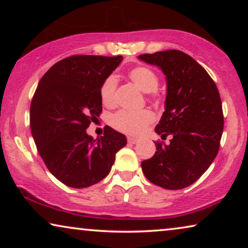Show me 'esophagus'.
Segmentation results:
<instances>
[{
  "label": "esophagus",
  "mask_w": 248,
  "mask_h": 248,
  "mask_svg": "<svg viewBox=\"0 0 248 248\" xmlns=\"http://www.w3.org/2000/svg\"><path fill=\"white\" fill-rule=\"evenodd\" d=\"M127 142H128V143H131V144H135V143H138V142H139V139L128 137L127 138Z\"/></svg>",
  "instance_id": "34e87169"
}]
</instances>
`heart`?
Listing matches in <instances>:
<instances>
[{
    "label": "heart",
    "mask_w": 248,
    "mask_h": 248,
    "mask_svg": "<svg viewBox=\"0 0 248 248\" xmlns=\"http://www.w3.org/2000/svg\"><path fill=\"white\" fill-rule=\"evenodd\" d=\"M128 78L141 91L145 93H155L159 86L158 76L148 66H137L128 72ZM116 77H107L100 87L101 101L105 106L111 107L116 103ZM155 120L154 114L150 110L141 111L121 110L114 114L110 118L111 126L116 130L127 134H140L149 124Z\"/></svg>",
    "instance_id": "obj_1"
}]
</instances>
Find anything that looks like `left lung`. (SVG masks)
Wrapping results in <instances>:
<instances>
[{
	"label": "left lung",
	"mask_w": 248,
	"mask_h": 248,
	"mask_svg": "<svg viewBox=\"0 0 248 248\" xmlns=\"http://www.w3.org/2000/svg\"><path fill=\"white\" fill-rule=\"evenodd\" d=\"M139 60L158 66L166 76L165 111L155 133L170 143L155 142L157 151L142 161L152 184L181 189L201 177L215 160L223 131L220 94L208 72L181 50L143 54Z\"/></svg>",
	"instance_id": "obj_1"
}]
</instances>
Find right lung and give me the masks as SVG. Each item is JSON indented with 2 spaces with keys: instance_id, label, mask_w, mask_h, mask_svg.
I'll list each match as a JSON object with an SVG mask.
<instances>
[{
  "instance_id": "obj_1",
  "label": "right lung",
  "mask_w": 248,
  "mask_h": 248,
  "mask_svg": "<svg viewBox=\"0 0 248 248\" xmlns=\"http://www.w3.org/2000/svg\"><path fill=\"white\" fill-rule=\"evenodd\" d=\"M122 56L73 55L40 79L30 105V128L46 167L63 184L84 188L109 174L126 137L109 126L93 140L87 128L103 111L100 87Z\"/></svg>"
}]
</instances>
